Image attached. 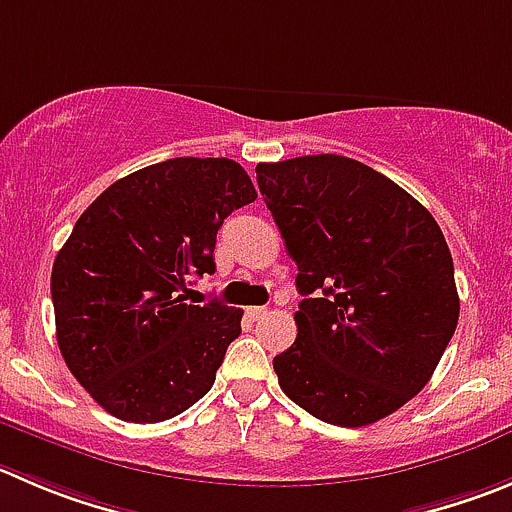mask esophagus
<instances>
[{
    "instance_id": "esophagus-1",
    "label": "esophagus",
    "mask_w": 512,
    "mask_h": 512,
    "mask_svg": "<svg viewBox=\"0 0 512 512\" xmlns=\"http://www.w3.org/2000/svg\"><path fill=\"white\" fill-rule=\"evenodd\" d=\"M246 314L251 316V319H256V321H259L261 316L266 314V306H248V309H246Z\"/></svg>"
}]
</instances>
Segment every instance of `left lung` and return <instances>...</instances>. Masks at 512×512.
<instances>
[{
    "label": "left lung",
    "mask_w": 512,
    "mask_h": 512,
    "mask_svg": "<svg viewBox=\"0 0 512 512\" xmlns=\"http://www.w3.org/2000/svg\"><path fill=\"white\" fill-rule=\"evenodd\" d=\"M261 196L296 261V342L274 369L316 420L362 427L410 402L455 334L460 299L432 213L344 155L256 165Z\"/></svg>",
    "instance_id": "left-lung-1"
}]
</instances>
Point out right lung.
<instances>
[{
  "label": "right lung",
  "instance_id": "right-lung-1",
  "mask_svg": "<svg viewBox=\"0 0 512 512\" xmlns=\"http://www.w3.org/2000/svg\"><path fill=\"white\" fill-rule=\"evenodd\" d=\"M256 201L228 158H170L115 180L52 266L57 344L72 377L125 422H163L213 387L243 309L186 304L213 274L223 218Z\"/></svg>",
  "mask_w": 512,
  "mask_h": 512
}]
</instances>
